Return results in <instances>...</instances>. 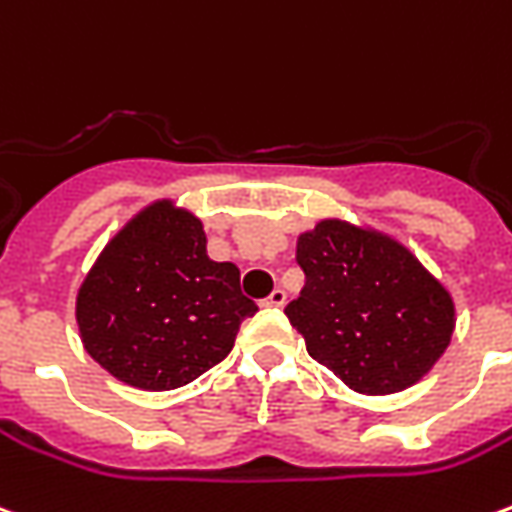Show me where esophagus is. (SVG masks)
<instances>
[{"mask_svg":"<svg viewBox=\"0 0 512 512\" xmlns=\"http://www.w3.org/2000/svg\"><path fill=\"white\" fill-rule=\"evenodd\" d=\"M285 299H288V293L282 291V288H274V291L268 293L266 296V302H263V305H268V307H282L285 305Z\"/></svg>","mask_w":512,"mask_h":512,"instance_id":"obj_1","label":"esophagus"}]
</instances>
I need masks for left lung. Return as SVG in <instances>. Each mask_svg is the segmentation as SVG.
<instances>
[{"instance_id":"left-lung-1","label":"left lung","mask_w":512,"mask_h":512,"mask_svg":"<svg viewBox=\"0 0 512 512\" xmlns=\"http://www.w3.org/2000/svg\"><path fill=\"white\" fill-rule=\"evenodd\" d=\"M296 263L305 288L285 316L307 355L352 391H405L452 341L449 293L391 238L321 221L299 238Z\"/></svg>"}]
</instances>
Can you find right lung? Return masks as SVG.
Returning <instances> with one entry per match:
<instances>
[{"instance_id":"obj_1","label":"right lung","mask_w":512,"mask_h":512,"mask_svg":"<svg viewBox=\"0 0 512 512\" xmlns=\"http://www.w3.org/2000/svg\"><path fill=\"white\" fill-rule=\"evenodd\" d=\"M257 305L241 271L207 257L202 221L157 202L107 244L77 296L88 355L116 380L171 391L230 355Z\"/></svg>"}]
</instances>
